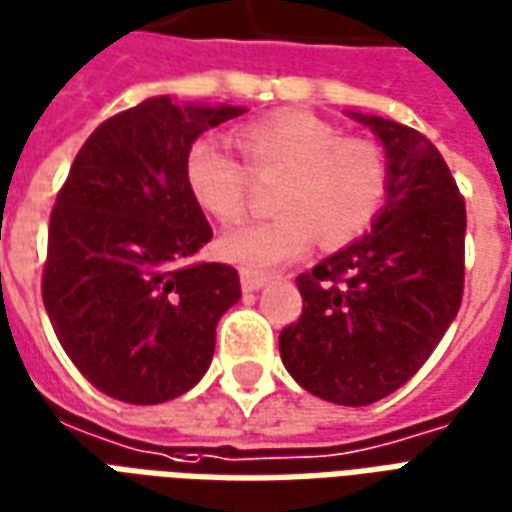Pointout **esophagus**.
I'll return each instance as SVG.
<instances>
[{
  "instance_id": "obj_1",
  "label": "esophagus",
  "mask_w": 512,
  "mask_h": 512,
  "mask_svg": "<svg viewBox=\"0 0 512 512\" xmlns=\"http://www.w3.org/2000/svg\"><path fill=\"white\" fill-rule=\"evenodd\" d=\"M266 282H268V279L263 277V274H252V271H241V288H244L246 293H255V290L263 288Z\"/></svg>"
}]
</instances>
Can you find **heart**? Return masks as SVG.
Returning <instances> with one entry per match:
<instances>
[{"instance_id":"obj_1","label":"heart","mask_w":512,"mask_h":512,"mask_svg":"<svg viewBox=\"0 0 512 512\" xmlns=\"http://www.w3.org/2000/svg\"><path fill=\"white\" fill-rule=\"evenodd\" d=\"M238 145L257 178H282L274 194L279 216L233 227L219 238V255L252 274L301 257L318 241L337 249L373 227L389 197L384 150L367 139H345L321 117L285 112L238 131ZM252 172L216 139H197L183 175L197 208L222 224L246 211Z\"/></svg>"}]
</instances>
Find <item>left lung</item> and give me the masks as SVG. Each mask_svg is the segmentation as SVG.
<instances>
[{
	"label": "left lung",
	"instance_id": "1",
	"mask_svg": "<svg viewBox=\"0 0 512 512\" xmlns=\"http://www.w3.org/2000/svg\"><path fill=\"white\" fill-rule=\"evenodd\" d=\"M348 115L384 145L389 197L370 233L296 279L304 310L279 334V356L315 397L370 406L425 365L458 315L466 205L419 131Z\"/></svg>",
	"mask_w": 512,
	"mask_h": 512
}]
</instances>
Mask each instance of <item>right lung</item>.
I'll use <instances>...</instances> for the list:
<instances>
[{"mask_svg": "<svg viewBox=\"0 0 512 512\" xmlns=\"http://www.w3.org/2000/svg\"><path fill=\"white\" fill-rule=\"evenodd\" d=\"M244 106L147 98L95 128L49 222L43 304L95 389L153 406L211 367L216 323L241 299L227 263H186L213 238L186 189L194 139Z\"/></svg>", "mask_w": 512, "mask_h": 512, "instance_id": "right-lung-1", "label": "right lung"}]
</instances>
